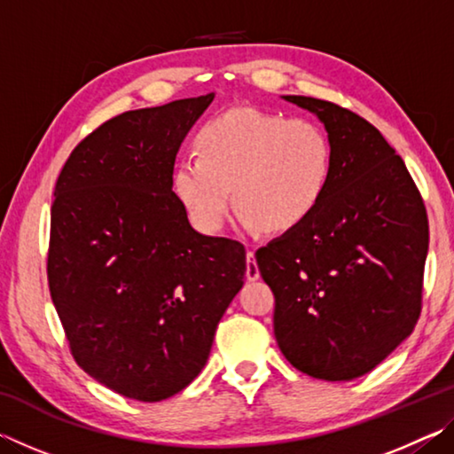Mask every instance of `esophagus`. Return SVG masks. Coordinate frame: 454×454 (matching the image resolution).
Listing matches in <instances>:
<instances>
[{
  "label": "esophagus",
  "instance_id": "obj_1",
  "mask_svg": "<svg viewBox=\"0 0 454 454\" xmlns=\"http://www.w3.org/2000/svg\"><path fill=\"white\" fill-rule=\"evenodd\" d=\"M246 278H248L250 282L260 278L256 256H254V252H252V250H248V254H246Z\"/></svg>",
  "mask_w": 454,
  "mask_h": 454
}]
</instances>
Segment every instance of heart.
<instances>
[{
    "label": "heart",
    "mask_w": 454,
    "mask_h": 454,
    "mask_svg": "<svg viewBox=\"0 0 454 454\" xmlns=\"http://www.w3.org/2000/svg\"><path fill=\"white\" fill-rule=\"evenodd\" d=\"M196 150L198 156L176 164L172 184L204 234L224 226L232 192L242 226L290 232L318 210L333 178L328 134L310 120L282 114L228 112L200 128Z\"/></svg>",
    "instance_id": "b5f03b06"
}]
</instances>
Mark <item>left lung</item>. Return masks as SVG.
<instances>
[{"mask_svg":"<svg viewBox=\"0 0 454 454\" xmlns=\"http://www.w3.org/2000/svg\"><path fill=\"white\" fill-rule=\"evenodd\" d=\"M317 114L334 150L318 210L256 252L274 292V336L288 363L320 380L380 364L420 317L428 218L395 148L358 114L284 96Z\"/></svg>","mask_w":454,"mask_h":454,"instance_id":"obj_1","label":"left lung"}]
</instances>
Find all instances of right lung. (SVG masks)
<instances>
[{"label": "right lung", "instance_id": "obj_1", "mask_svg": "<svg viewBox=\"0 0 454 454\" xmlns=\"http://www.w3.org/2000/svg\"><path fill=\"white\" fill-rule=\"evenodd\" d=\"M212 99L107 120L53 192L48 282L70 350L134 401H164L196 379L244 284V246L196 232L172 192L176 153Z\"/></svg>", "mask_w": 454, "mask_h": 454}]
</instances>
